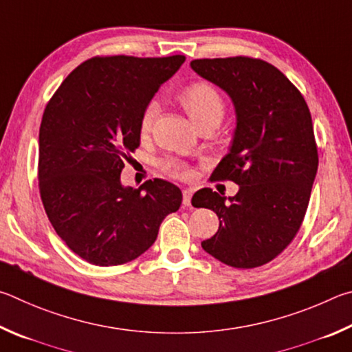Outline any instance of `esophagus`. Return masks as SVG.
I'll list each match as a JSON object with an SVG mask.
<instances>
[{
    "mask_svg": "<svg viewBox=\"0 0 352 352\" xmlns=\"http://www.w3.org/2000/svg\"><path fill=\"white\" fill-rule=\"evenodd\" d=\"M192 195H193V192L190 188H186L184 190V198H182V204L184 206H190L192 204Z\"/></svg>",
    "mask_w": 352,
    "mask_h": 352,
    "instance_id": "1",
    "label": "esophagus"
}]
</instances>
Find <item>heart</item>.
<instances>
[{
	"mask_svg": "<svg viewBox=\"0 0 352 352\" xmlns=\"http://www.w3.org/2000/svg\"><path fill=\"white\" fill-rule=\"evenodd\" d=\"M179 102L182 103L184 109L187 111L188 117L192 119L196 128L206 125V123H218L219 125V122L223 120L224 102L218 94V91L210 85L193 83L187 86V88L179 94ZM156 114H157V104L156 103L148 104L140 119L142 134H146L150 131ZM164 168L173 176H177V177L188 176V170L182 164L166 162Z\"/></svg>",
	"mask_w": 352,
	"mask_h": 352,
	"instance_id": "b5f03b06",
	"label": "heart"
}]
</instances>
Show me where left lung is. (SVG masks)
Masks as SVG:
<instances>
[{
	"instance_id": "1",
	"label": "left lung",
	"mask_w": 352,
	"mask_h": 352,
	"mask_svg": "<svg viewBox=\"0 0 352 352\" xmlns=\"http://www.w3.org/2000/svg\"><path fill=\"white\" fill-rule=\"evenodd\" d=\"M190 66L230 97L236 116L229 153L212 177L239 188L229 198L210 188L195 193L192 204L219 218L218 232L201 245L227 266H263L297 235L309 204L318 168L309 108L285 74L263 60L202 58Z\"/></svg>"
}]
</instances>
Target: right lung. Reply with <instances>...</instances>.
Returning a JSON list of instances; mask_svg holds the SVG:
<instances>
[{
  "mask_svg": "<svg viewBox=\"0 0 352 352\" xmlns=\"http://www.w3.org/2000/svg\"><path fill=\"white\" fill-rule=\"evenodd\" d=\"M186 57H96L77 66L47 103L38 135V181L49 221L74 254L96 266L125 264L156 241L179 210L164 179L123 186V160L140 144V119Z\"/></svg>",
  "mask_w": 352,
  "mask_h": 352,
  "instance_id": "add662e5",
  "label": "right lung"
}]
</instances>
